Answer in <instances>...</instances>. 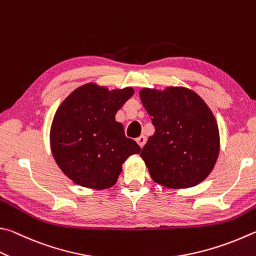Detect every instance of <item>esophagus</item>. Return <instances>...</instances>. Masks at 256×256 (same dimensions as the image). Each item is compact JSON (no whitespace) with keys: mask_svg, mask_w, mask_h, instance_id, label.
Instances as JSON below:
<instances>
[{"mask_svg":"<svg viewBox=\"0 0 256 256\" xmlns=\"http://www.w3.org/2000/svg\"><path fill=\"white\" fill-rule=\"evenodd\" d=\"M136 141V143L138 144V146H140V148H143V146H144V144H146V136H138Z\"/></svg>","mask_w":256,"mask_h":256,"instance_id":"obj_1","label":"esophagus"}]
</instances>
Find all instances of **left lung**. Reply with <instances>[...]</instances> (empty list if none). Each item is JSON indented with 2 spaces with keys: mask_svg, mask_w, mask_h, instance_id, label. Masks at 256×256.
<instances>
[{
  "mask_svg": "<svg viewBox=\"0 0 256 256\" xmlns=\"http://www.w3.org/2000/svg\"><path fill=\"white\" fill-rule=\"evenodd\" d=\"M138 95L156 128L140 153L152 180L171 189L202 182L220 148L217 120L205 100L182 86L142 88Z\"/></svg>",
  "mask_w": 256,
  "mask_h": 256,
  "instance_id": "1",
  "label": "left lung"
}]
</instances>
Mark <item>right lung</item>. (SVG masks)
I'll use <instances>...</instances> for the list:
<instances>
[{
    "label": "right lung",
    "mask_w": 256,
    "mask_h": 256,
    "mask_svg": "<svg viewBox=\"0 0 256 256\" xmlns=\"http://www.w3.org/2000/svg\"><path fill=\"white\" fill-rule=\"evenodd\" d=\"M134 94L132 87L110 90L88 82L72 90L56 110L50 148L64 176L82 187L110 188L128 156L140 153L115 115Z\"/></svg>",
    "instance_id": "right-lung-1"
}]
</instances>
